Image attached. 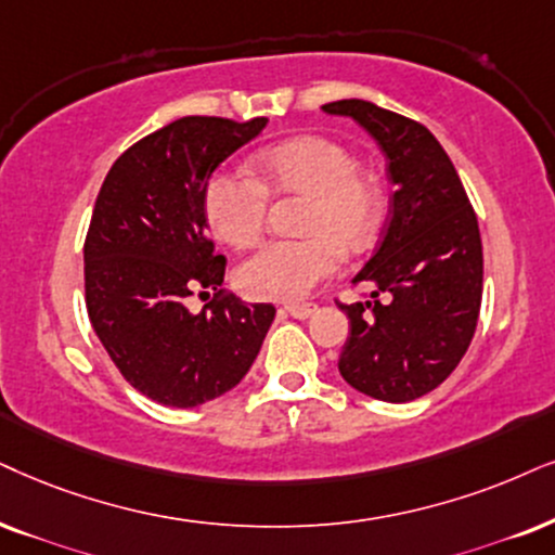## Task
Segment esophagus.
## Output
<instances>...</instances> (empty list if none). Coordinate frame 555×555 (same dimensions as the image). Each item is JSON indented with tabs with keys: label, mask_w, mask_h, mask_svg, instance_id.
<instances>
[{
	"label": "esophagus",
	"mask_w": 555,
	"mask_h": 555,
	"mask_svg": "<svg viewBox=\"0 0 555 555\" xmlns=\"http://www.w3.org/2000/svg\"><path fill=\"white\" fill-rule=\"evenodd\" d=\"M314 310H318L314 305H289V307H286V312H289L292 318H297V320H307Z\"/></svg>",
	"instance_id": "obj_1"
}]
</instances>
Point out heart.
Masks as SVG:
<instances>
[{"mask_svg":"<svg viewBox=\"0 0 555 555\" xmlns=\"http://www.w3.org/2000/svg\"><path fill=\"white\" fill-rule=\"evenodd\" d=\"M269 194L305 196L297 230L305 237L273 241L235 273L237 289L254 299L297 301L335 276L343 250L361 254L378 233L384 186L376 173L333 138L299 135L271 145L254 158V179L241 171L212 173L205 189V215L212 233L233 248L261 241Z\"/></svg>","mask_w":555,"mask_h":555,"instance_id":"obj_1","label":"heart"}]
</instances>
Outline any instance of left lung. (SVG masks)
Instances as JSON below:
<instances>
[{
  "mask_svg": "<svg viewBox=\"0 0 555 555\" xmlns=\"http://www.w3.org/2000/svg\"><path fill=\"white\" fill-rule=\"evenodd\" d=\"M353 117L382 145L395 184L382 243L353 284L374 301L343 305L350 335L338 369L382 402H412L443 384L472 346L483 254L476 212L443 145L425 125L363 100L322 104ZM384 291L388 301L377 294Z\"/></svg>",
  "mask_w": 555,
  "mask_h": 555,
  "instance_id": "8db88e82",
  "label": "left lung"
}]
</instances>
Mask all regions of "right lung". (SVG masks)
<instances>
[{
    "label": "right lung",
    "mask_w": 555,
    "mask_h": 555,
    "mask_svg": "<svg viewBox=\"0 0 555 555\" xmlns=\"http://www.w3.org/2000/svg\"><path fill=\"white\" fill-rule=\"evenodd\" d=\"M192 115L132 143L104 177L83 241V297L125 382L166 406H196L248 374L276 307L220 289L225 256L207 235L212 171L266 128ZM215 291L192 315L185 299Z\"/></svg>",
    "instance_id": "obj_1"
}]
</instances>
